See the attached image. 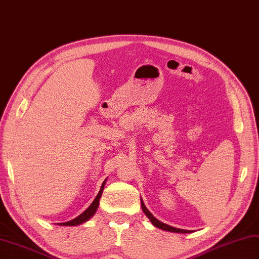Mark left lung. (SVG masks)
I'll return each instance as SVG.
<instances>
[{"label": "left lung", "instance_id": "obj_1", "mask_svg": "<svg viewBox=\"0 0 259 259\" xmlns=\"http://www.w3.org/2000/svg\"><path fill=\"white\" fill-rule=\"evenodd\" d=\"M141 207H142V210L145 213V215H147L150 221L152 222V224L154 225V227L161 229V230H164V231H168V232H174V233H190L191 231H188V230H183V229H177V228H174V227H170V225L168 224H165L163 222H161L160 220H157V219L155 217H153V214L151 213V212L148 210V208L145 207L144 205V202L142 201L141 199Z\"/></svg>", "mask_w": 259, "mask_h": 259}]
</instances>
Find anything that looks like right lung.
<instances>
[{
  "label": "right lung",
  "mask_w": 259,
  "mask_h": 259,
  "mask_svg": "<svg viewBox=\"0 0 259 259\" xmlns=\"http://www.w3.org/2000/svg\"><path fill=\"white\" fill-rule=\"evenodd\" d=\"M105 183L106 181L103 183L102 187H101V190H99L98 195L96 196V198L94 199V201L92 202V204L90 205V207L86 209L83 213L79 214L77 218L73 219V220L71 221H68V222H64V223H59V225H69V227H74V225H78V224H82L84 222H86L88 220H90V219L95 214V212L98 208V204H99V199H101L102 197V194H103V190H104V186H105Z\"/></svg>",
  "instance_id": "right-lung-1"
}]
</instances>
